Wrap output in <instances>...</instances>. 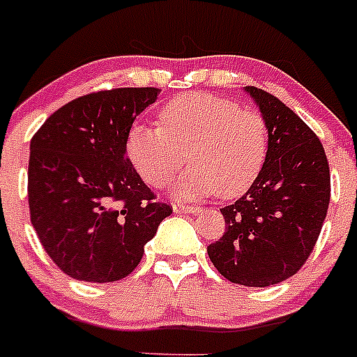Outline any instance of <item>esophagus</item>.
Segmentation results:
<instances>
[{"label":"esophagus","mask_w":357,"mask_h":357,"mask_svg":"<svg viewBox=\"0 0 357 357\" xmlns=\"http://www.w3.org/2000/svg\"><path fill=\"white\" fill-rule=\"evenodd\" d=\"M198 211H200V208L191 207V205H181V204L173 205V212H176V214H195V212Z\"/></svg>","instance_id":"1"}]
</instances>
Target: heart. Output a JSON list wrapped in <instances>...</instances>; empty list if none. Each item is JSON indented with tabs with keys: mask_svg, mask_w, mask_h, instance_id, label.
<instances>
[{
	"mask_svg": "<svg viewBox=\"0 0 357 357\" xmlns=\"http://www.w3.org/2000/svg\"><path fill=\"white\" fill-rule=\"evenodd\" d=\"M161 126L130 129L126 150L130 165L152 188H165L185 162L176 181L178 198L218 192L241 196L253 185L269 149L266 119L225 97L191 91L169 99L159 113Z\"/></svg>",
	"mask_w": 357,
	"mask_h": 357,
	"instance_id": "heart-1",
	"label": "heart"
}]
</instances>
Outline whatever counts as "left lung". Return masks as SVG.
<instances>
[{
	"mask_svg": "<svg viewBox=\"0 0 357 357\" xmlns=\"http://www.w3.org/2000/svg\"><path fill=\"white\" fill-rule=\"evenodd\" d=\"M269 130L266 162L246 195L221 208L225 235L207 248L221 276L269 287L305 266L328 214V157L312 129L267 91L244 86Z\"/></svg>",
	"mask_w": 357,
	"mask_h": 357,
	"instance_id": "8db88e82",
	"label": "left lung"
}]
</instances>
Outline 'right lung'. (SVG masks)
<instances>
[{"label": "right lung", "instance_id": "1", "mask_svg": "<svg viewBox=\"0 0 357 357\" xmlns=\"http://www.w3.org/2000/svg\"><path fill=\"white\" fill-rule=\"evenodd\" d=\"M159 88H114L49 116L29 143V218L51 260L74 280L129 276L172 208L153 202L127 157L134 120Z\"/></svg>", "mask_w": 357, "mask_h": 357}]
</instances>
